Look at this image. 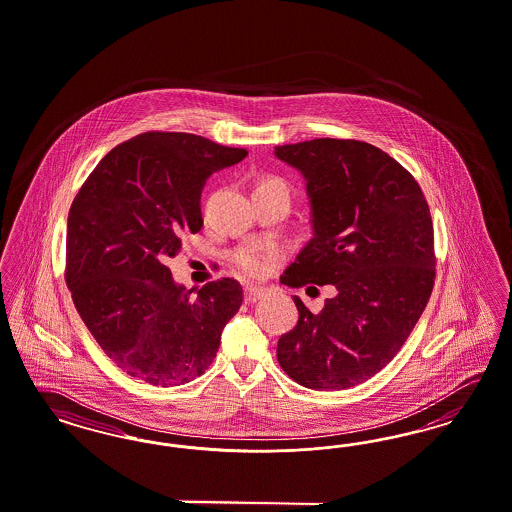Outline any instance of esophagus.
I'll return each instance as SVG.
<instances>
[{
  "mask_svg": "<svg viewBox=\"0 0 512 512\" xmlns=\"http://www.w3.org/2000/svg\"><path fill=\"white\" fill-rule=\"evenodd\" d=\"M267 292V286L264 284H247L245 286V302L254 303L260 298H264V294Z\"/></svg>",
  "mask_w": 512,
  "mask_h": 512,
  "instance_id": "1",
  "label": "esophagus"
}]
</instances>
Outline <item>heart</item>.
<instances>
[{"mask_svg": "<svg viewBox=\"0 0 512 512\" xmlns=\"http://www.w3.org/2000/svg\"><path fill=\"white\" fill-rule=\"evenodd\" d=\"M262 184H283L275 178H267ZM277 254L271 250V248L258 247V245H252V247L241 248L237 254H235V265L250 277H260L264 275L265 271L271 267V264L275 262Z\"/></svg>", "mask_w": 512, "mask_h": 512, "instance_id": "heart-1", "label": "heart"}]
</instances>
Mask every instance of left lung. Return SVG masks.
<instances>
[{
    "label": "left lung",
    "mask_w": 512,
    "mask_h": 512,
    "mask_svg": "<svg viewBox=\"0 0 512 512\" xmlns=\"http://www.w3.org/2000/svg\"><path fill=\"white\" fill-rule=\"evenodd\" d=\"M275 157L302 172L313 229L281 283L336 288L317 315L294 296L300 317L277 359L307 389L355 387L393 360L431 298L429 205L414 176L366 142L315 138Z\"/></svg>",
    "instance_id": "obj_1"
}]
</instances>
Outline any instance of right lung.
<instances>
[{
  "label": "right lung",
  "instance_id": "obj_1",
  "mask_svg": "<svg viewBox=\"0 0 512 512\" xmlns=\"http://www.w3.org/2000/svg\"><path fill=\"white\" fill-rule=\"evenodd\" d=\"M190 133H144L108 153L68 214L66 284L96 343L133 378L184 385L205 374L243 303L235 279L199 290L165 265L203 228L210 174L247 157Z\"/></svg>",
  "mask_w": 512,
  "mask_h": 512
}]
</instances>
